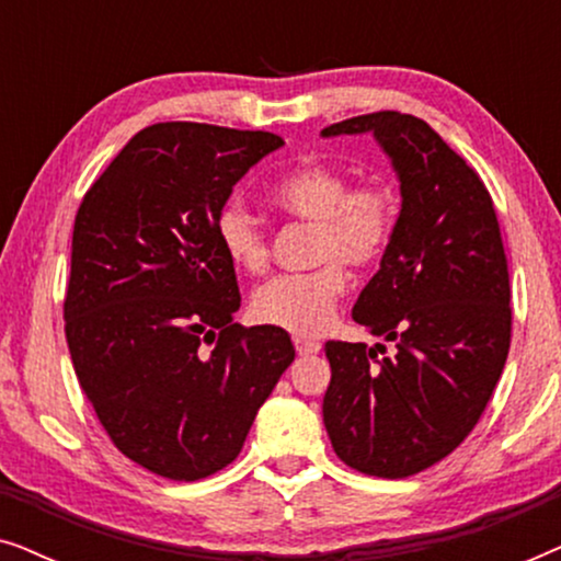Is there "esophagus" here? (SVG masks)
<instances>
[{
  "instance_id": "obj_1",
  "label": "esophagus",
  "mask_w": 561,
  "mask_h": 561,
  "mask_svg": "<svg viewBox=\"0 0 561 561\" xmlns=\"http://www.w3.org/2000/svg\"><path fill=\"white\" fill-rule=\"evenodd\" d=\"M294 344H296V352L298 355H313V352L321 350L319 342L313 340H306V336H294Z\"/></svg>"
}]
</instances>
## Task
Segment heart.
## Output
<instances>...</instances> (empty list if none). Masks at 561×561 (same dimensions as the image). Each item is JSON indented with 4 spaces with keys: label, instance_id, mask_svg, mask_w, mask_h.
Wrapping results in <instances>:
<instances>
[{
    "label": "heart",
    "instance_id": "1",
    "mask_svg": "<svg viewBox=\"0 0 561 561\" xmlns=\"http://www.w3.org/2000/svg\"><path fill=\"white\" fill-rule=\"evenodd\" d=\"M273 202L288 217L311 221V263L304 273L275 275L252 294L250 311L260 324L294 334H319L329 327L347 290L350 267L378 265L390 250L398 225V198L382 183L350 186V175L324 160H306L273 186ZM221 255L237 271H267L271 250L260 221L240 202H225L214 217Z\"/></svg>",
    "mask_w": 561,
    "mask_h": 561
}]
</instances>
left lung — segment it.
I'll use <instances>...</instances> for the list:
<instances>
[{
    "mask_svg": "<svg viewBox=\"0 0 561 561\" xmlns=\"http://www.w3.org/2000/svg\"><path fill=\"white\" fill-rule=\"evenodd\" d=\"M373 133L401 181V214L352 319L396 342H327L324 426L336 457L375 478H409L478 424L511 350V280L485 183L424 119L373 112L321 135Z\"/></svg>",
    "mask_w": 561,
    "mask_h": 561,
    "instance_id": "1",
    "label": "left lung"
}]
</instances>
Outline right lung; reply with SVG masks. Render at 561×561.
<instances>
[{
	"instance_id": "right-lung-1",
	"label": "right lung",
	"mask_w": 561,
	"mask_h": 561,
	"mask_svg": "<svg viewBox=\"0 0 561 561\" xmlns=\"http://www.w3.org/2000/svg\"><path fill=\"white\" fill-rule=\"evenodd\" d=\"M283 137L202 122L137 133L76 211L64 301L76 378L114 447L194 482L240 455L294 363L278 327L234 324L240 286L214 217Z\"/></svg>"
}]
</instances>
